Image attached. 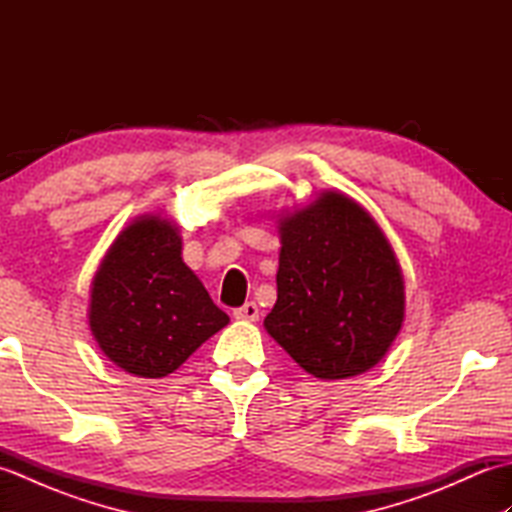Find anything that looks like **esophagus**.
<instances>
[{"label": "esophagus", "instance_id": "esophagus-1", "mask_svg": "<svg viewBox=\"0 0 512 512\" xmlns=\"http://www.w3.org/2000/svg\"><path fill=\"white\" fill-rule=\"evenodd\" d=\"M235 319L239 321H257L259 319V308L255 301H246L242 308H235Z\"/></svg>", "mask_w": 512, "mask_h": 512}]
</instances>
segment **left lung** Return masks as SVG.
<instances>
[{
    "label": "left lung",
    "instance_id": "8db88e82",
    "mask_svg": "<svg viewBox=\"0 0 512 512\" xmlns=\"http://www.w3.org/2000/svg\"><path fill=\"white\" fill-rule=\"evenodd\" d=\"M279 231L268 334L317 378L367 372L405 317V286L387 237L361 204L332 191L281 220Z\"/></svg>",
    "mask_w": 512,
    "mask_h": 512
}]
</instances>
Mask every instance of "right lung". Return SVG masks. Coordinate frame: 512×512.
<instances>
[{
	"label": "right lung",
	"mask_w": 512,
	"mask_h": 512,
	"mask_svg": "<svg viewBox=\"0 0 512 512\" xmlns=\"http://www.w3.org/2000/svg\"><path fill=\"white\" fill-rule=\"evenodd\" d=\"M226 323L228 314L182 262L178 228L156 215L129 224L94 277V339L134 376L171 374Z\"/></svg>",
	"instance_id": "right-lung-1"
}]
</instances>
